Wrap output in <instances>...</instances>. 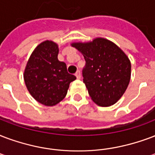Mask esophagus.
I'll return each mask as SVG.
<instances>
[{
    "label": "esophagus",
    "instance_id": "34e87169",
    "mask_svg": "<svg viewBox=\"0 0 155 155\" xmlns=\"http://www.w3.org/2000/svg\"><path fill=\"white\" fill-rule=\"evenodd\" d=\"M75 76H76L77 79H80V78H81V74H80V71H76V73H75Z\"/></svg>",
    "mask_w": 155,
    "mask_h": 155
}]
</instances>
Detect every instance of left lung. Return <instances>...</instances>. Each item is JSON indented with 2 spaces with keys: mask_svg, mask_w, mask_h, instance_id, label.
I'll use <instances>...</instances> for the list:
<instances>
[{
  "mask_svg": "<svg viewBox=\"0 0 155 155\" xmlns=\"http://www.w3.org/2000/svg\"><path fill=\"white\" fill-rule=\"evenodd\" d=\"M71 45L85 60L83 81L92 100L100 106L116 103L127 89L131 77V62L127 55L104 38Z\"/></svg>",
  "mask_w": 155,
  "mask_h": 155,
  "instance_id": "obj_1",
  "label": "left lung"
}]
</instances>
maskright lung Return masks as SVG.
<instances>
[{
    "instance_id": "1",
    "label": "right lung",
    "mask_w": 155,
    "mask_h": 155,
    "mask_svg": "<svg viewBox=\"0 0 155 155\" xmlns=\"http://www.w3.org/2000/svg\"><path fill=\"white\" fill-rule=\"evenodd\" d=\"M58 46L53 41L40 44L31 55L24 81L31 95L45 106H51L67 95L71 82L76 79L67 72V65L58 59Z\"/></svg>"
}]
</instances>
